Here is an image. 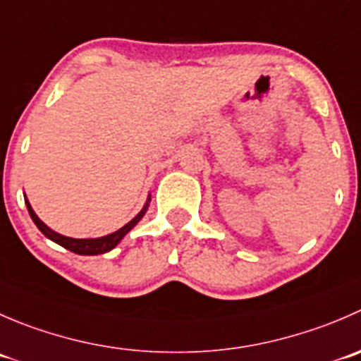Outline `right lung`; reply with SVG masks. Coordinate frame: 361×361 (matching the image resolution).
<instances>
[{
    "instance_id": "1",
    "label": "right lung",
    "mask_w": 361,
    "mask_h": 361,
    "mask_svg": "<svg viewBox=\"0 0 361 361\" xmlns=\"http://www.w3.org/2000/svg\"><path fill=\"white\" fill-rule=\"evenodd\" d=\"M24 201H26V206H27V212H30V216L33 219L35 226L38 227V229L42 231V234L44 236H47L49 240H52L54 243L61 245V247H65L66 250L73 252V254H79V255H99V254H106V252L113 250L114 247H116L118 243H120L121 240L125 238V234L128 233V231L132 229V227L135 226V224L139 222V220L145 216L146 209H148V202H149V197L148 201H146L145 208L141 209V212L137 213V215L134 216V219L130 220L128 224H125L121 229L114 231V233L107 234V236H102V238H68V236H63V234L56 233V231H52L51 227L45 226L44 222H42L40 219L37 216V213L33 212V208H31L30 201H27L26 197H24Z\"/></svg>"
}]
</instances>
